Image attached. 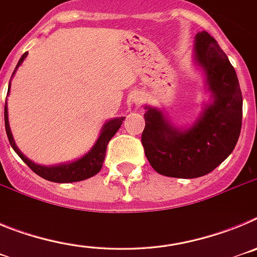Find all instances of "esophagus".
Returning <instances> with one entry per match:
<instances>
[{"mask_svg": "<svg viewBox=\"0 0 257 257\" xmlns=\"http://www.w3.org/2000/svg\"><path fill=\"white\" fill-rule=\"evenodd\" d=\"M134 101H135L136 105H140V104L143 103V96H142V95H139V96H135Z\"/></svg>", "mask_w": 257, "mask_h": 257, "instance_id": "esophagus-1", "label": "esophagus"}]
</instances>
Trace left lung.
I'll use <instances>...</instances> for the list:
<instances>
[{"label":"left lung","instance_id":"8db88e82","mask_svg":"<svg viewBox=\"0 0 257 257\" xmlns=\"http://www.w3.org/2000/svg\"><path fill=\"white\" fill-rule=\"evenodd\" d=\"M196 59L207 76L212 103L188 130L148 108L142 134L144 153L158 174L193 179L210 174L233 152L242 127V92L234 67L206 31L196 36Z\"/></svg>","mask_w":257,"mask_h":257}]
</instances>
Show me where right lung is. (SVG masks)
<instances>
[{"label": "right lung", "mask_w": 257, "mask_h": 257, "mask_svg": "<svg viewBox=\"0 0 257 257\" xmlns=\"http://www.w3.org/2000/svg\"><path fill=\"white\" fill-rule=\"evenodd\" d=\"M27 54H28V52H24L22 58L19 59L17 68L14 70V73L17 72L18 67H19L23 63V60L26 59ZM9 91H10V87H9ZM123 119L124 118H114V119H110V121L106 122L103 126V128H101V134L100 136H99L97 142L95 143V145L92 147L91 151L88 152L87 154H85L82 158L77 160L76 162L65 163V165L59 166H50V167H47V166L36 165V163H33L32 161L27 160V157H24L20 153L17 144L14 142L13 135H11L8 118V106L5 104V128H6L9 142H10L13 149L17 152L18 156L22 158L23 162L26 163L32 171L36 172V174H37L38 176H41V178L46 179V180L49 181H54V183H74V181H81L85 180V179L91 178V176H94V175H96L97 172L100 171L101 166H103L104 162V158H105L106 145H108L109 140L114 136V134L119 130V127H121Z\"/></svg>", "instance_id": "right-lung-1"}]
</instances>
